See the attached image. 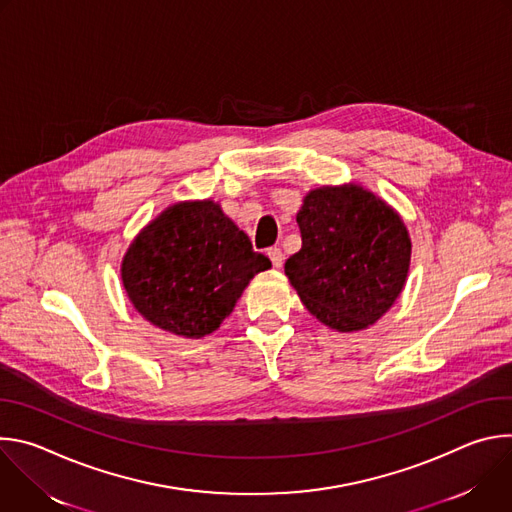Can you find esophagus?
<instances>
[{
    "instance_id": "esophagus-1",
    "label": "esophagus",
    "mask_w": 512,
    "mask_h": 512,
    "mask_svg": "<svg viewBox=\"0 0 512 512\" xmlns=\"http://www.w3.org/2000/svg\"><path fill=\"white\" fill-rule=\"evenodd\" d=\"M267 255H269V259H271V263H273L275 269H281V267H283V253H281L279 247H271V249L267 251Z\"/></svg>"
}]
</instances>
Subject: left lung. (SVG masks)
I'll use <instances>...</instances> for the list:
<instances>
[{
  "label": "left lung",
  "mask_w": 512,
  "mask_h": 512,
  "mask_svg": "<svg viewBox=\"0 0 512 512\" xmlns=\"http://www.w3.org/2000/svg\"><path fill=\"white\" fill-rule=\"evenodd\" d=\"M296 221L302 249L285 261V275L308 312L342 334L381 320L401 296L411 263L401 214L348 182L310 190Z\"/></svg>",
  "instance_id": "obj_1"
}]
</instances>
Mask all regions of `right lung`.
Listing matches in <instances>:
<instances>
[{"mask_svg": "<svg viewBox=\"0 0 512 512\" xmlns=\"http://www.w3.org/2000/svg\"><path fill=\"white\" fill-rule=\"evenodd\" d=\"M269 267L221 204L182 200L137 233L123 255L121 281L145 320L182 338H204Z\"/></svg>", "mask_w": 512, "mask_h": 512, "instance_id": "obj_1", "label": "right lung"}]
</instances>
